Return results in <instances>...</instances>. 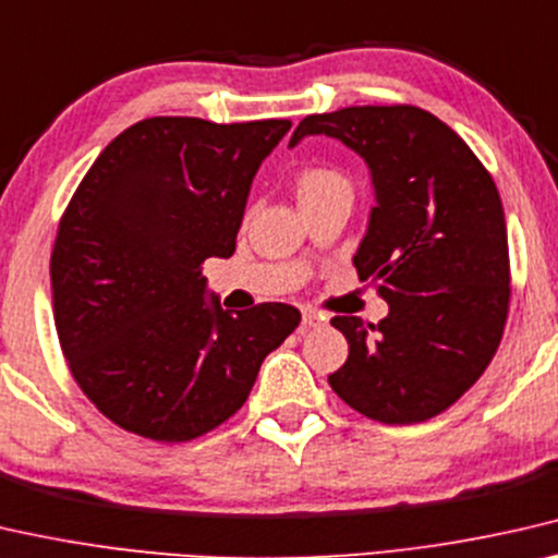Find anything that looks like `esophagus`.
<instances>
[{
  "instance_id": "34e87169",
  "label": "esophagus",
  "mask_w": 558,
  "mask_h": 558,
  "mask_svg": "<svg viewBox=\"0 0 558 558\" xmlns=\"http://www.w3.org/2000/svg\"><path fill=\"white\" fill-rule=\"evenodd\" d=\"M326 320H328L326 315L318 313V311H313V307H305V311H303V326L305 328H318Z\"/></svg>"
}]
</instances>
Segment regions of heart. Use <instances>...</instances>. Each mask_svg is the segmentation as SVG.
<instances>
[{
	"label": "heart",
	"instance_id": "1",
	"mask_svg": "<svg viewBox=\"0 0 558 558\" xmlns=\"http://www.w3.org/2000/svg\"><path fill=\"white\" fill-rule=\"evenodd\" d=\"M332 190H351L348 187V180L336 168H328V165H307V168L298 172V180H295L298 203H305V199L332 193Z\"/></svg>",
	"mask_w": 558,
	"mask_h": 558
}]
</instances>
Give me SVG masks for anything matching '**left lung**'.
Listing matches in <instances>:
<instances>
[{
    "mask_svg": "<svg viewBox=\"0 0 558 558\" xmlns=\"http://www.w3.org/2000/svg\"><path fill=\"white\" fill-rule=\"evenodd\" d=\"M307 135L336 137L368 165L376 207L353 265L388 303L378 326L355 315L330 320L348 340V361L328 384L388 426L434 418L481 378L509 315L496 182L446 122L413 105L307 114L290 147Z\"/></svg>",
    "mask_w": 558,
    "mask_h": 558,
    "instance_id": "obj_1",
    "label": "left lung"
}]
</instances>
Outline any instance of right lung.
<instances>
[{
    "instance_id": "right-lung-1",
    "label": "right lung",
    "mask_w": 558,
    "mask_h": 558,
    "mask_svg": "<svg viewBox=\"0 0 558 558\" xmlns=\"http://www.w3.org/2000/svg\"><path fill=\"white\" fill-rule=\"evenodd\" d=\"M290 120L149 118L107 145L57 230L54 326L74 380L120 428L182 444L247 401L298 307L222 311L203 263L230 257L260 162Z\"/></svg>"
}]
</instances>
